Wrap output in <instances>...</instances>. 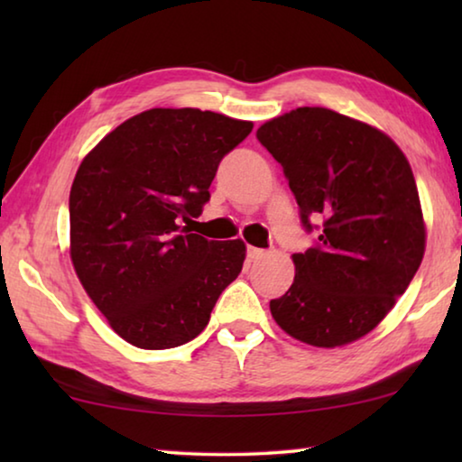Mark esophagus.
<instances>
[{
  "mask_svg": "<svg viewBox=\"0 0 462 462\" xmlns=\"http://www.w3.org/2000/svg\"><path fill=\"white\" fill-rule=\"evenodd\" d=\"M246 254H248V261L250 263H256V261H261L263 256H264V250L263 248H256V246H248L246 248Z\"/></svg>",
  "mask_w": 462,
  "mask_h": 462,
  "instance_id": "obj_1",
  "label": "esophagus"
}]
</instances>
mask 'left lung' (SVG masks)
<instances>
[{
	"mask_svg": "<svg viewBox=\"0 0 462 462\" xmlns=\"http://www.w3.org/2000/svg\"><path fill=\"white\" fill-rule=\"evenodd\" d=\"M256 138L283 167L303 228L318 230L316 246L293 254L295 279L271 314L311 346L355 342L389 314L424 259L410 162L381 130L326 107H297Z\"/></svg>",
	"mask_w": 462,
	"mask_h": 462,
	"instance_id": "8db88e82",
	"label": "left lung"
}]
</instances>
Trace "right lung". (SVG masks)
<instances>
[{"label":"right lung","instance_id":"right-lung-1","mask_svg":"<svg viewBox=\"0 0 462 462\" xmlns=\"http://www.w3.org/2000/svg\"><path fill=\"white\" fill-rule=\"evenodd\" d=\"M253 122L154 107L109 132L85 156L69 195L71 261L114 332L138 348H175L209 322L242 271V240L179 226L209 201L217 165Z\"/></svg>","mask_w":462,"mask_h":462}]
</instances>
